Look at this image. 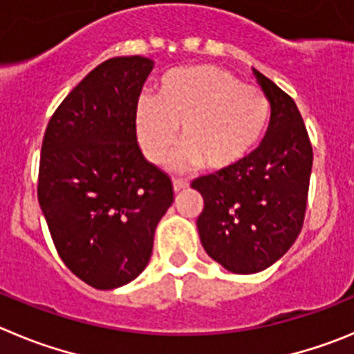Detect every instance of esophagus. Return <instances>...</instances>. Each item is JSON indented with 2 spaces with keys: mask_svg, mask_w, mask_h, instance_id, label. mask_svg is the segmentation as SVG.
I'll list each match as a JSON object with an SVG mask.
<instances>
[{
  "mask_svg": "<svg viewBox=\"0 0 354 354\" xmlns=\"http://www.w3.org/2000/svg\"><path fill=\"white\" fill-rule=\"evenodd\" d=\"M173 188H174V192H180V190H185V188H188V181L187 180H180V178H174V180H173Z\"/></svg>",
  "mask_w": 354,
  "mask_h": 354,
  "instance_id": "1",
  "label": "esophagus"
}]
</instances>
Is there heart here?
Segmentation results:
<instances>
[{"label":"heart","instance_id":"1","mask_svg":"<svg viewBox=\"0 0 354 354\" xmlns=\"http://www.w3.org/2000/svg\"><path fill=\"white\" fill-rule=\"evenodd\" d=\"M269 120L266 92L211 64L167 71L155 97H140L134 113L138 140L153 164L173 150L181 125L185 145L171 158L176 169L201 164L211 171L236 167L262 143Z\"/></svg>","mask_w":354,"mask_h":354}]
</instances>
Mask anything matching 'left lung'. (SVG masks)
<instances>
[{"label": "left lung", "instance_id": "left-lung-1", "mask_svg": "<svg viewBox=\"0 0 354 354\" xmlns=\"http://www.w3.org/2000/svg\"><path fill=\"white\" fill-rule=\"evenodd\" d=\"M270 101V122L260 147L225 171L201 176L197 218L207 255L236 274H255L281 259L302 230L313 167V147L295 101L253 69Z\"/></svg>", "mask_w": 354, "mask_h": 354}]
</instances>
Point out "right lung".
Instances as JSON below:
<instances>
[{
  "label": "right lung",
  "instance_id": "1",
  "mask_svg": "<svg viewBox=\"0 0 354 354\" xmlns=\"http://www.w3.org/2000/svg\"><path fill=\"white\" fill-rule=\"evenodd\" d=\"M153 61L113 57L95 66L47 125L38 201L59 257L97 290L136 279L148 266L173 183L141 153L134 113Z\"/></svg>",
  "mask_w": 354,
  "mask_h": 354
}]
</instances>
